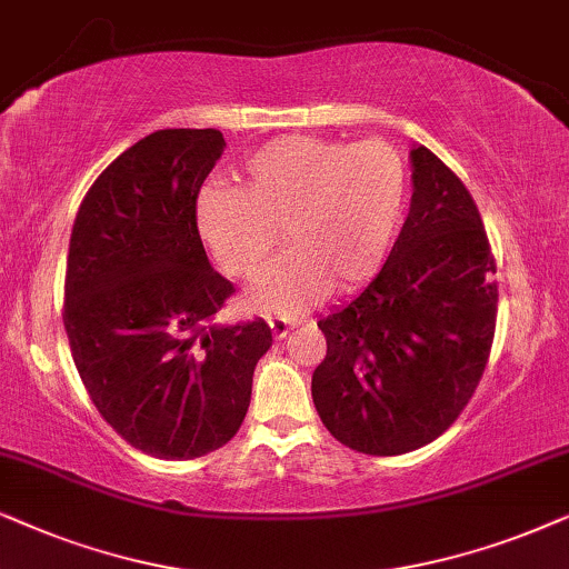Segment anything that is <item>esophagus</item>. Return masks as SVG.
Wrapping results in <instances>:
<instances>
[{"label":"esophagus","mask_w":569,"mask_h":569,"mask_svg":"<svg viewBox=\"0 0 569 569\" xmlns=\"http://www.w3.org/2000/svg\"><path fill=\"white\" fill-rule=\"evenodd\" d=\"M268 325H270V332H272V338H286V332H289L293 325L297 322H291V320H280V317H268Z\"/></svg>","instance_id":"34e87169"}]
</instances>
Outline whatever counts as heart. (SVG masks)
Instances as JSON below:
<instances>
[{
  "label": "heart",
  "mask_w": 569,
  "mask_h": 569,
  "mask_svg": "<svg viewBox=\"0 0 569 569\" xmlns=\"http://www.w3.org/2000/svg\"><path fill=\"white\" fill-rule=\"evenodd\" d=\"M239 189H202L197 231L218 268L249 280L283 229L291 252L244 293L247 309L280 317L367 283L390 252L408 189L406 163L390 142L309 134L264 142L239 166Z\"/></svg>",
  "instance_id": "b5f03b06"
}]
</instances>
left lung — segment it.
<instances>
[{
	"label": "left lung",
	"instance_id": "obj_1",
	"mask_svg": "<svg viewBox=\"0 0 569 569\" xmlns=\"http://www.w3.org/2000/svg\"><path fill=\"white\" fill-rule=\"evenodd\" d=\"M411 210L372 283L322 317L312 375L320 419L363 456L437 439L479 388L497 328V262L471 192L429 148L411 150Z\"/></svg>",
	"mask_w": 569,
	"mask_h": 569
}]
</instances>
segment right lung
Returning a JSON list of instances; mask_svg holds the SVG:
<instances>
[{"mask_svg":"<svg viewBox=\"0 0 569 569\" xmlns=\"http://www.w3.org/2000/svg\"><path fill=\"white\" fill-rule=\"evenodd\" d=\"M218 130H158L106 166L74 216L64 330L90 400L121 439L161 460L223 448L272 346L262 320L218 325L233 286L210 268L197 194Z\"/></svg>","mask_w":569,"mask_h":569,"instance_id":"obj_1","label":"right lung"}]
</instances>
